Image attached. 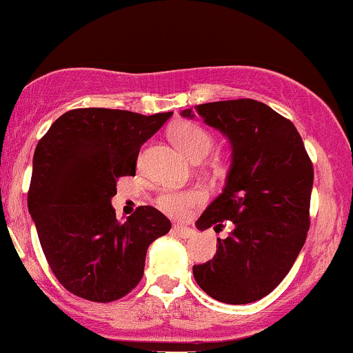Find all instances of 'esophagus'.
<instances>
[{
	"label": "esophagus",
	"instance_id": "1",
	"mask_svg": "<svg viewBox=\"0 0 353 353\" xmlns=\"http://www.w3.org/2000/svg\"><path fill=\"white\" fill-rule=\"evenodd\" d=\"M172 232L176 234V236H179L181 239H190V237H194V230L190 229V228H185V225H174L172 228Z\"/></svg>",
	"mask_w": 353,
	"mask_h": 353
}]
</instances>
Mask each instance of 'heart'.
<instances>
[{"mask_svg": "<svg viewBox=\"0 0 353 353\" xmlns=\"http://www.w3.org/2000/svg\"><path fill=\"white\" fill-rule=\"evenodd\" d=\"M169 136H171L174 144L192 161L202 159L210 151L214 143L212 134L208 129L202 128L201 124L192 123V121H179V123L172 124L169 129ZM204 201V190L192 188L188 190H165L159 196L157 204L164 212L182 217Z\"/></svg>", "mask_w": 353, "mask_h": 353, "instance_id": "b5f03b06", "label": "heart"}]
</instances>
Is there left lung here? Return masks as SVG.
I'll return each instance as SVG.
<instances>
[{"mask_svg": "<svg viewBox=\"0 0 353 353\" xmlns=\"http://www.w3.org/2000/svg\"><path fill=\"white\" fill-rule=\"evenodd\" d=\"M196 112L232 148L224 189L196 225L232 229L217 239L212 261L192 267L194 279L219 302H255L283 281L305 244L314 168L295 125L264 103L217 101Z\"/></svg>", "mask_w": 353, "mask_h": 353, "instance_id": "8db88e82", "label": "left lung"}]
</instances>
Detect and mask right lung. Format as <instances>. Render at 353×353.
Returning a JSON list of instances; mask_svg holds the SVG:
<instances>
[{
    "mask_svg": "<svg viewBox=\"0 0 353 353\" xmlns=\"http://www.w3.org/2000/svg\"><path fill=\"white\" fill-rule=\"evenodd\" d=\"M171 116L72 109L39 139L28 209L52 274L71 294L101 303L124 297L143 279L148 247L171 230L151 205L124 222L111 205L116 181L134 176L141 145Z\"/></svg>",
    "mask_w": 353,
    "mask_h": 353,
    "instance_id": "add662e5",
    "label": "right lung"
}]
</instances>
